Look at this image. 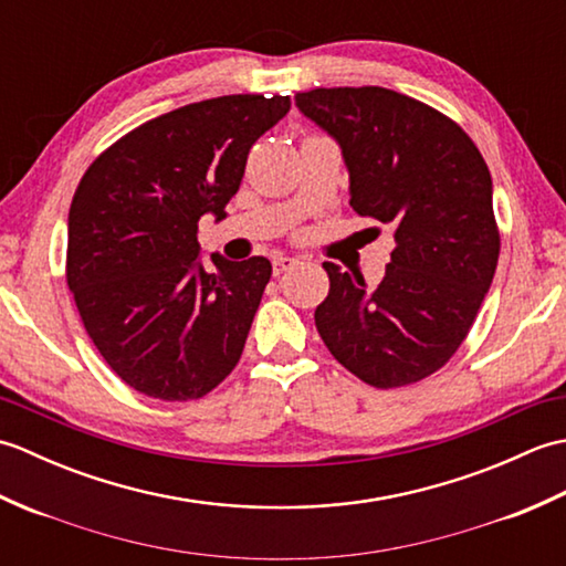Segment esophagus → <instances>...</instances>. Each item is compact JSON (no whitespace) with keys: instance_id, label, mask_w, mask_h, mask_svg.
<instances>
[{"instance_id":"1","label":"esophagus","mask_w":566,"mask_h":566,"mask_svg":"<svg viewBox=\"0 0 566 566\" xmlns=\"http://www.w3.org/2000/svg\"><path fill=\"white\" fill-rule=\"evenodd\" d=\"M298 264V260H294V258H286V255H276L274 260H272V272H274V276H280V274H284V272H290V270H294Z\"/></svg>"}]
</instances>
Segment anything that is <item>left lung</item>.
Listing matches in <instances>:
<instances>
[{"label": "left lung", "instance_id": "8db88e82", "mask_svg": "<svg viewBox=\"0 0 566 566\" xmlns=\"http://www.w3.org/2000/svg\"><path fill=\"white\" fill-rule=\"evenodd\" d=\"M296 106L340 143L350 207L396 248L377 290L326 262L316 328L369 387L396 389L450 363L494 280L501 233L491 175L462 126L387 87H318Z\"/></svg>", "mask_w": 566, "mask_h": 566}]
</instances>
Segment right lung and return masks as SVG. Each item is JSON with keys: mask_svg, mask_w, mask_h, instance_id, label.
<instances>
[{"mask_svg": "<svg viewBox=\"0 0 566 566\" xmlns=\"http://www.w3.org/2000/svg\"><path fill=\"white\" fill-rule=\"evenodd\" d=\"M290 106L264 94L179 106L128 130L82 175L65 280L94 347L138 394L201 399L243 355L272 264L213 255L216 272H203L199 219H223L252 143Z\"/></svg>", "mask_w": 566, "mask_h": 566, "instance_id": "1", "label": "right lung"}]
</instances>
